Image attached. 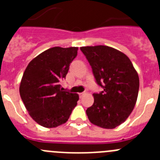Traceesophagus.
I'll return each mask as SVG.
<instances>
[{
  "mask_svg": "<svg viewBox=\"0 0 160 160\" xmlns=\"http://www.w3.org/2000/svg\"><path fill=\"white\" fill-rule=\"evenodd\" d=\"M84 94H85L84 92H83V93H79V97H80V98H82Z\"/></svg>",
  "mask_w": 160,
  "mask_h": 160,
  "instance_id": "esophagus-1",
  "label": "esophagus"
}]
</instances>
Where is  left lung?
Segmentation results:
<instances>
[{
	"mask_svg": "<svg viewBox=\"0 0 160 160\" xmlns=\"http://www.w3.org/2000/svg\"><path fill=\"white\" fill-rule=\"evenodd\" d=\"M80 49L103 88L99 94H93L94 104L86 111L89 120L102 128H115L125 122L135 107L139 88L138 73L129 58L118 49L107 46Z\"/></svg>",
	"mask_w": 160,
	"mask_h": 160,
	"instance_id": "1",
	"label": "left lung"
}]
</instances>
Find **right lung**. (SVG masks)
<instances>
[{
    "mask_svg": "<svg viewBox=\"0 0 160 160\" xmlns=\"http://www.w3.org/2000/svg\"><path fill=\"white\" fill-rule=\"evenodd\" d=\"M78 49L59 46L46 49L32 59L24 72L20 95L31 118L44 128L64 124L77 106L78 94L63 91L60 81L66 78Z\"/></svg>",
    "mask_w": 160,
    "mask_h": 160,
    "instance_id": "right-lung-1",
    "label": "right lung"
}]
</instances>
